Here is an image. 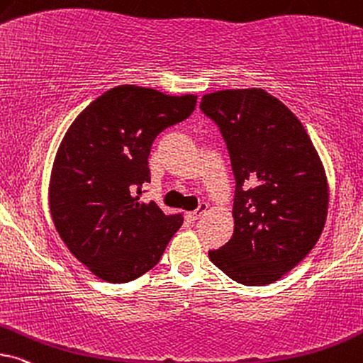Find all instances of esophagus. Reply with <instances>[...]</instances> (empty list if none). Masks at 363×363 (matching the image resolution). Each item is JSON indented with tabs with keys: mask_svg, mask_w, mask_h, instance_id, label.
Returning <instances> with one entry per match:
<instances>
[{
	"mask_svg": "<svg viewBox=\"0 0 363 363\" xmlns=\"http://www.w3.org/2000/svg\"><path fill=\"white\" fill-rule=\"evenodd\" d=\"M206 210H208V205L201 203L199 206V210H195V211H191V213H188V218H190L191 222H195V220H199L200 216H203V213H206Z\"/></svg>",
	"mask_w": 363,
	"mask_h": 363,
	"instance_id": "esophagus-1",
	"label": "esophagus"
}]
</instances>
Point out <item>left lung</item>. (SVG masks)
Here are the masks:
<instances>
[{"label":"left lung","mask_w":363,"mask_h":363,"mask_svg":"<svg viewBox=\"0 0 363 363\" xmlns=\"http://www.w3.org/2000/svg\"><path fill=\"white\" fill-rule=\"evenodd\" d=\"M218 125L235 175L233 235L208 257L248 286L280 280L318 242L328 182L300 120L262 88L222 89L201 98Z\"/></svg>","instance_id":"1"}]
</instances>
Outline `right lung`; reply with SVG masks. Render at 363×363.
Masks as SVG:
<instances>
[{"mask_svg": "<svg viewBox=\"0 0 363 363\" xmlns=\"http://www.w3.org/2000/svg\"><path fill=\"white\" fill-rule=\"evenodd\" d=\"M195 106V95L120 84L65 133L51 168L50 213L68 250L98 279L126 284L147 274L182 227V213H163L140 195L153 140Z\"/></svg>", "mask_w": 363, "mask_h": 363, "instance_id": "1", "label": "right lung"}]
</instances>
